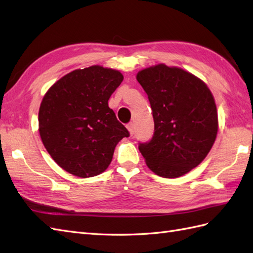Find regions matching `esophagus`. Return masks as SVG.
<instances>
[{"mask_svg": "<svg viewBox=\"0 0 253 253\" xmlns=\"http://www.w3.org/2000/svg\"><path fill=\"white\" fill-rule=\"evenodd\" d=\"M127 129H128V131H129L130 135H133V132H135V124L133 123L127 124Z\"/></svg>", "mask_w": 253, "mask_h": 253, "instance_id": "1", "label": "esophagus"}]
</instances>
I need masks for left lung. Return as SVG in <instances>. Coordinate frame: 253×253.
I'll return each instance as SVG.
<instances>
[{"label": "left lung", "mask_w": 253, "mask_h": 253, "mask_svg": "<svg viewBox=\"0 0 253 253\" xmlns=\"http://www.w3.org/2000/svg\"><path fill=\"white\" fill-rule=\"evenodd\" d=\"M152 109L154 132L139 151L153 173L165 178L185 175L206 159L217 135V111L201 79L164 64L137 74Z\"/></svg>", "instance_id": "8db88e82"}]
</instances>
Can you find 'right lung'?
<instances>
[{"mask_svg": "<svg viewBox=\"0 0 253 253\" xmlns=\"http://www.w3.org/2000/svg\"><path fill=\"white\" fill-rule=\"evenodd\" d=\"M115 69H76L47 90L39 110V132L46 151L75 176H96L107 169L116 144L129 137L109 107L123 82Z\"/></svg>", "mask_w": 253, "mask_h": 253, "instance_id": "1", "label": "right lung"}]
</instances>
